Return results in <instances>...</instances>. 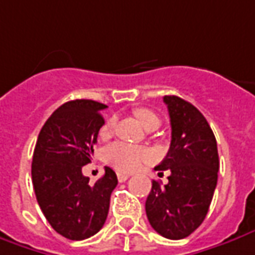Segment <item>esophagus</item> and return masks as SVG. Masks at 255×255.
I'll return each instance as SVG.
<instances>
[{"mask_svg":"<svg viewBox=\"0 0 255 255\" xmlns=\"http://www.w3.org/2000/svg\"><path fill=\"white\" fill-rule=\"evenodd\" d=\"M128 177H129V174H127V173H121V171H119V173H117V178H119V181H120V183H123V181L128 180Z\"/></svg>","mask_w":255,"mask_h":255,"instance_id":"1","label":"esophagus"}]
</instances>
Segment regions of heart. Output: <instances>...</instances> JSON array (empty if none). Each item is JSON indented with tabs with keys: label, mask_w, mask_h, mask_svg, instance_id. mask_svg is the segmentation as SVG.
<instances>
[{
	"label": "heart",
	"mask_w": 255,
	"mask_h": 255,
	"mask_svg": "<svg viewBox=\"0 0 255 255\" xmlns=\"http://www.w3.org/2000/svg\"><path fill=\"white\" fill-rule=\"evenodd\" d=\"M135 117L145 128L150 126H159V117L149 109L138 107L134 110ZM113 120L106 121L100 128V135L106 136L113 131ZM152 157V150L145 146H138L126 142H114L105 149V159L107 163L121 171L136 170L143 162Z\"/></svg>",
	"instance_id": "heart-1"
}]
</instances>
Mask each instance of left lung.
<instances>
[{
	"mask_svg": "<svg viewBox=\"0 0 255 255\" xmlns=\"http://www.w3.org/2000/svg\"><path fill=\"white\" fill-rule=\"evenodd\" d=\"M170 116L171 142L155 170L170 171L169 183L152 181L145 202L150 226L171 240L190 236L204 222L218 183L216 139L200 110L178 96H164Z\"/></svg>",
	"mask_w": 255,
	"mask_h": 255,
	"instance_id": "left-lung-1",
	"label": "left lung"
}]
</instances>
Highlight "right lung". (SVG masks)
Segmentation results:
<instances>
[{"label":"right lung","instance_id":"obj_1","mask_svg":"<svg viewBox=\"0 0 255 255\" xmlns=\"http://www.w3.org/2000/svg\"><path fill=\"white\" fill-rule=\"evenodd\" d=\"M107 106L77 99L60 106L41 128L32 162V181L41 212L69 240H84L103 228L117 176L105 167L95 183L82 174L91 162Z\"/></svg>","mask_w":255,"mask_h":255}]
</instances>
